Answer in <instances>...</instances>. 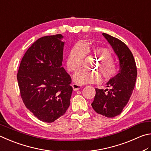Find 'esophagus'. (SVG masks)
I'll return each mask as SVG.
<instances>
[{"label": "esophagus", "mask_w": 151, "mask_h": 151, "mask_svg": "<svg viewBox=\"0 0 151 151\" xmlns=\"http://www.w3.org/2000/svg\"><path fill=\"white\" fill-rule=\"evenodd\" d=\"M72 88L74 91H77L81 88V86L79 85V84H77V83H73L72 84Z\"/></svg>", "instance_id": "obj_1"}]
</instances>
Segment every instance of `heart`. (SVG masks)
<instances>
[{
  "mask_svg": "<svg viewBox=\"0 0 151 151\" xmlns=\"http://www.w3.org/2000/svg\"><path fill=\"white\" fill-rule=\"evenodd\" d=\"M92 52L100 60L97 68L99 69L105 79L110 80L119 73V67L113 60V54L109 49L104 47H90L86 43L78 44L70 51L67 58V68L70 71H78L82 67L86 54ZM101 80L98 71L81 70L76 73L73 80L78 84L97 83Z\"/></svg>",
  "mask_w": 151,
  "mask_h": 151,
  "instance_id": "obj_1",
  "label": "heart"
}]
</instances>
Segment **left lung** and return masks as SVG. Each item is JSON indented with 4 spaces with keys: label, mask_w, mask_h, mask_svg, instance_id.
Instances as JSON below:
<instances>
[{
    "label": "left lung",
    "mask_w": 151,
    "mask_h": 151,
    "mask_svg": "<svg viewBox=\"0 0 151 151\" xmlns=\"http://www.w3.org/2000/svg\"><path fill=\"white\" fill-rule=\"evenodd\" d=\"M103 36L117 55L119 70L117 75L106 83L109 89L96 88L91 106L99 114L114 117L121 114L130 99L136 82L137 66L133 54L124 42L107 34L103 33Z\"/></svg>",
    "instance_id": "left-lung-1"
}]
</instances>
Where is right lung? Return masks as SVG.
<instances>
[{"label":"right lung","mask_w":151,"mask_h":151,"mask_svg":"<svg viewBox=\"0 0 151 151\" xmlns=\"http://www.w3.org/2000/svg\"><path fill=\"white\" fill-rule=\"evenodd\" d=\"M62 34L42 37L29 47L17 73L25 106L43 122L52 123L70 105L71 78L62 67L64 42Z\"/></svg>","instance_id":"1"}]
</instances>
